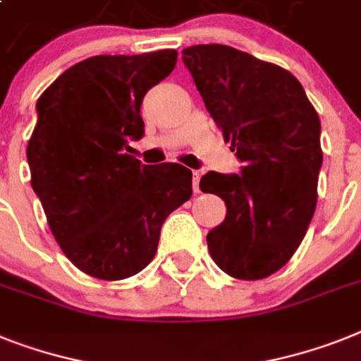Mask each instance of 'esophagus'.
<instances>
[{"label": "esophagus", "instance_id": "1", "mask_svg": "<svg viewBox=\"0 0 361 361\" xmlns=\"http://www.w3.org/2000/svg\"><path fill=\"white\" fill-rule=\"evenodd\" d=\"M199 180H201V173L193 171V193H199Z\"/></svg>", "mask_w": 361, "mask_h": 361}]
</instances>
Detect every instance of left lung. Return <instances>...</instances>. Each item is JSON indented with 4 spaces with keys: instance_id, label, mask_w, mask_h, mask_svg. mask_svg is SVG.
Segmentation results:
<instances>
[{
    "instance_id": "obj_1",
    "label": "left lung",
    "mask_w": 361,
    "mask_h": 361,
    "mask_svg": "<svg viewBox=\"0 0 361 361\" xmlns=\"http://www.w3.org/2000/svg\"><path fill=\"white\" fill-rule=\"evenodd\" d=\"M204 106L243 162L240 175H202L199 188L227 204L208 232L210 256L227 275L260 281L299 249L317 204L321 121L284 68L221 44L183 49Z\"/></svg>"
}]
</instances>
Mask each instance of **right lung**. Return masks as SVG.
<instances>
[{
  "label": "right lung",
  "mask_w": 361,
  "mask_h": 361,
  "mask_svg": "<svg viewBox=\"0 0 361 361\" xmlns=\"http://www.w3.org/2000/svg\"><path fill=\"white\" fill-rule=\"evenodd\" d=\"M175 64V49L90 56L38 97L27 145L31 186L62 252L86 275L121 281L140 273L166 217L192 197L190 169L145 166L129 145L144 134V95Z\"/></svg>",
  "instance_id": "obj_1"
}]
</instances>
